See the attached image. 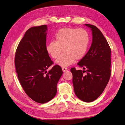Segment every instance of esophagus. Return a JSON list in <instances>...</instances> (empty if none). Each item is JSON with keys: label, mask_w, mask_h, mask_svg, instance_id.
<instances>
[{"label": "esophagus", "mask_w": 125, "mask_h": 125, "mask_svg": "<svg viewBox=\"0 0 125 125\" xmlns=\"http://www.w3.org/2000/svg\"><path fill=\"white\" fill-rule=\"evenodd\" d=\"M62 71L63 72H65V71H66L67 70V68H66V67H62Z\"/></svg>", "instance_id": "34e87169"}]
</instances>
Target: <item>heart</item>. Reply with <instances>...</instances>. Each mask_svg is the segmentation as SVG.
I'll use <instances>...</instances> for the list:
<instances>
[{"instance_id": "b5f03b06", "label": "heart", "mask_w": 125, "mask_h": 125, "mask_svg": "<svg viewBox=\"0 0 125 125\" xmlns=\"http://www.w3.org/2000/svg\"><path fill=\"white\" fill-rule=\"evenodd\" d=\"M55 38V40L47 44L46 49L49 54L55 59H58L64 52L56 62L61 66H68L75 59H82L87 51L89 36L84 29L63 28L56 33Z\"/></svg>"}]
</instances>
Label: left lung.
I'll return each instance as SVG.
<instances>
[{"mask_svg":"<svg viewBox=\"0 0 125 125\" xmlns=\"http://www.w3.org/2000/svg\"><path fill=\"white\" fill-rule=\"evenodd\" d=\"M92 31L93 42L84 56L77 63L84 70L71 68L74 93L82 101L90 102L99 97L111 74V50L106 39L96 26L85 24Z\"/></svg>","mask_w":125,"mask_h":125,"instance_id":"obj_1","label":"left lung"}]
</instances>
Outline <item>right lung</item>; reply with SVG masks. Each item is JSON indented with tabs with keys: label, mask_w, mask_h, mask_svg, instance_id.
<instances>
[{
	"label": "right lung",
	"mask_w": 125,
	"mask_h": 125,
	"mask_svg": "<svg viewBox=\"0 0 125 125\" xmlns=\"http://www.w3.org/2000/svg\"><path fill=\"white\" fill-rule=\"evenodd\" d=\"M47 26L33 27L25 32L15 54V67L20 83L25 93L39 104L55 96L57 84L62 74V68L54 63L46 49Z\"/></svg>",
	"instance_id": "right-lung-1"
}]
</instances>
